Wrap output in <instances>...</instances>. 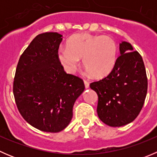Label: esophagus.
<instances>
[{"label": "esophagus", "instance_id": "esophagus-1", "mask_svg": "<svg viewBox=\"0 0 157 157\" xmlns=\"http://www.w3.org/2000/svg\"><path fill=\"white\" fill-rule=\"evenodd\" d=\"M83 82H84V84H85V87L86 88H89L90 87V83L87 81V80H83Z\"/></svg>", "mask_w": 157, "mask_h": 157}]
</instances>
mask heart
<instances>
[{
	"mask_svg": "<svg viewBox=\"0 0 157 157\" xmlns=\"http://www.w3.org/2000/svg\"><path fill=\"white\" fill-rule=\"evenodd\" d=\"M82 57L86 72L94 77H103L115 67L117 45L109 36L80 33L71 36L67 46L58 50V60L68 74L75 72Z\"/></svg>",
	"mask_w": 157,
	"mask_h": 157,
	"instance_id": "b5f03b06",
	"label": "heart"
}]
</instances>
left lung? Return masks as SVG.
Returning a JSON list of instances; mask_svg holds the SVG:
<instances>
[{"instance_id":"obj_1","label":"left lung","mask_w":157,"mask_h":157,"mask_svg":"<svg viewBox=\"0 0 157 157\" xmlns=\"http://www.w3.org/2000/svg\"><path fill=\"white\" fill-rule=\"evenodd\" d=\"M120 56L106 77L90 83L98 95L99 119L111 127L132 122L143 108L147 77L142 57L127 42L119 45Z\"/></svg>"}]
</instances>
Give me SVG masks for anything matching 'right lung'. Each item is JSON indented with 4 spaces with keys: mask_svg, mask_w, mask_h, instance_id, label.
<instances>
[{
    "mask_svg": "<svg viewBox=\"0 0 157 157\" xmlns=\"http://www.w3.org/2000/svg\"><path fill=\"white\" fill-rule=\"evenodd\" d=\"M62 35L45 33L33 39L20 56L13 81L14 99L23 118L45 132L62 131L84 91L80 77L64 71L58 58Z\"/></svg>",
    "mask_w": 157,
    "mask_h": 157,
    "instance_id": "1",
    "label": "right lung"
}]
</instances>
